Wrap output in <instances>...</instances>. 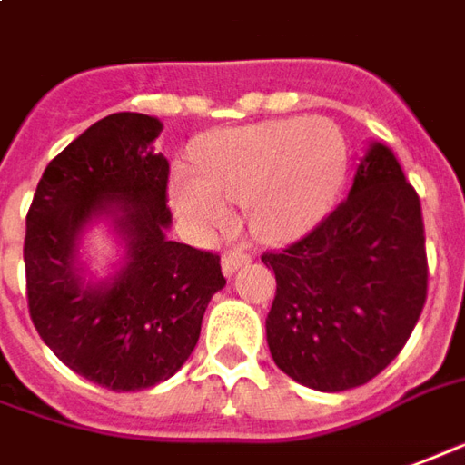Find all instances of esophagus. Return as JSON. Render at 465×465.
Returning a JSON list of instances; mask_svg holds the SVG:
<instances>
[{
	"label": "esophagus",
	"mask_w": 465,
	"mask_h": 465,
	"mask_svg": "<svg viewBox=\"0 0 465 465\" xmlns=\"http://www.w3.org/2000/svg\"><path fill=\"white\" fill-rule=\"evenodd\" d=\"M250 262V255L242 252V250H228L225 255H223V272L228 274H235L240 267H245Z\"/></svg>",
	"instance_id": "esophagus-1"
}]
</instances>
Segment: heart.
<instances>
[{"label":"heart","mask_w":465,"mask_h":465,"mask_svg":"<svg viewBox=\"0 0 465 465\" xmlns=\"http://www.w3.org/2000/svg\"><path fill=\"white\" fill-rule=\"evenodd\" d=\"M347 173V141L331 121L274 118L200 138L193 173H173L168 198L198 232L225 228L228 203H242L252 235L290 242L330 215Z\"/></svg>","instance_id":"b5f03b06"}]
</instances>
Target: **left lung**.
Wrapping results in <instances>:
<instances>
[{"label": "left lung", "instance_id": "1", "mask_svg": "<svg viewBox=\"0 0 465 465\" xmlns=\"http://www.w3.org/2000/svg\"><path fill=\"white\" fill-rule=\"evenodd\" d=\"M262 262L277 280L267 347L284 374L334 394L384 371L411 337L429 280L421 203L391 148L371 141L340 208Z\"/></svg>", "mask_w": 465, "mask_h": 465}]
</instances>
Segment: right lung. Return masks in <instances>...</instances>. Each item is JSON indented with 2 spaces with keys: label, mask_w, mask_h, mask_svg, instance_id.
I'll list each match as a JSON object with an SVG mask.
<instances>
[{
  "label": "right lung",
  "mask_w": 465,
  "mask_h": 465,
  "mask_svg": "<svg viewBox=\"0 0 465 465\" xmlns=\"http://www.w3.org/2000/svg\"><path fill=\"white\" fill-rule=\"evenodd\" d=\"M161 131L158 118L128 111L96 121L46 165L26 215L34 327L66 367L111 391L171 379L225 287L218 255L168 240V158L153 151ZM94 224L122 247L108 278L83 262Z\"/></svg>",
  "instance_id": "add662e5"
}]
</instances>
